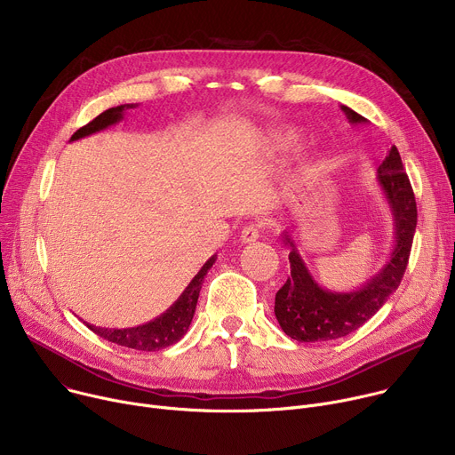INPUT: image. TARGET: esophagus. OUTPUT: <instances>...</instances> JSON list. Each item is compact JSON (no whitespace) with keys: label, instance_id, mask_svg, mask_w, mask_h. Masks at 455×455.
<instances>
[{"label":"esophagus","instance_id":"esophagus-1","mask_svg":"<svg viewBox=\"0 0 455 455\" xmlns=\"http://www.w3.org/2000/svg\"><path fill=\"white\" fill-rule=\"evenodd\" d=\"M259 236H260L259 226H257V224H251V226H246V228L242 229V233H240V242H242V243H251V242H255Z\"/></svg>","mask_w":455,"mask_h":455}]
</instances>
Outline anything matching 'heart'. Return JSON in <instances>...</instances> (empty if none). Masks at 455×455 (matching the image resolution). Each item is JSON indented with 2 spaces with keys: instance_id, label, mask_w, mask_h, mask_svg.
I'll use <instances>...</instances> for the list:
<instances>
[{
  "instance_id": "1",
  "label": "heart",
  "mask_w": 455,
  "mask_h": 455,
  "mask_svg": "<svg viewBox=\"0 0 455 455\" xmlns=\"http://www.w3.org/2000/svg\"><path fill=\"white\" fill-rule=\"evenodd\" d=\"M269 149H273V151H275V149H276V146H269Z\"/></svg>"
}]
</instances>
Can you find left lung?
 I'll use <instances>...</instances> for the list:
<instances>
[{"instance_id": "1", "label": "left lung", "mask_w": 455, "mask_h": 455, "mask_svg": "<svg viewBox=\"0 0 455 455\" xmlns=\"http://www.w3.org/2000/svg\"><path fill=\"white\" fill-rule=\"evenodd\" d=\"M340 109L352 125L368 124L364 116L349 108L340 106ZM377 184L394 217L395 242L387 264L359 288L349 291L323 288L309 273L293 236L288 231L283 233L284 246L290 250L291 275L275 295V317L288 337L299 342L344 337L373 317L399 288L417 226V207L395 146L377 169Z\"/></svg>"}]
</instances>
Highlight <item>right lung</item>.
I'll return each instance as SVG.
<instances>
[{
	"instance_id": "obj_1",
	"label": "right lung",
	"mask_w": 455,
	"mask_h": 455,
	"mask_svg": "<svg viewBox=\"0 0 455 455\" xmlns=\"http://www.w3.org/2000/svg\"><path fill=\"white\" fill-rule=\"evenodd\" d=\"M134 108H136V103H124V106L103 111L92 122H89L87 125L78 129L71 136V142L118 124L124 118V113L127 109H134ZM215 260H217V255H213L212 259H207V262L193 276V281L180 293V297L174 300L156 319H153L146 324L132 326V328H122V330H118V328H100V326H94V324H89V323H85V326L91 331H94L96 335H100L101 339L115 342L118 346L140 349V352H156V349H164L171 344H177L188 333V330L191 326L195 309H196V302H198V295H200V290H202L204 276L207 275L209 269H212Z\"/></svg>"
}]
</instances>
